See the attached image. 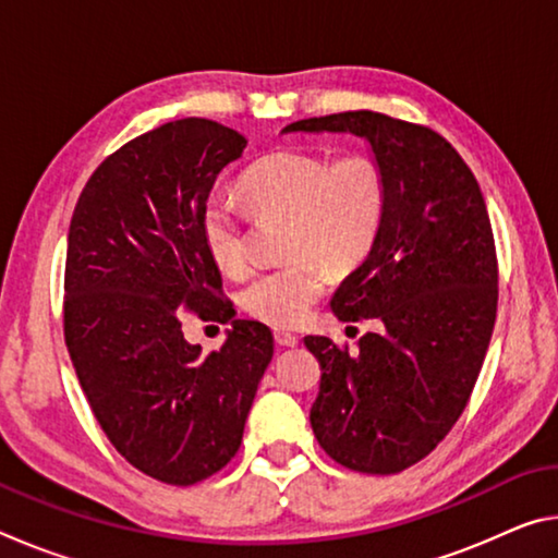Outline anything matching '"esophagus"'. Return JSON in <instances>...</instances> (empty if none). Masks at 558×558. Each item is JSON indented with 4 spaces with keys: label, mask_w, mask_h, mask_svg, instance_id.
Segmentation results:
<instances>
[{
    "label": "esophagus",
    "mask_w": 558,
    "mask_h": 558,
    "mask_svg": "<svg viewBox=\"0 0 558 558\" xmlns=\"http://www.w3.org/2000/svg\"><path fill=\"white\" fill-rule=\"evenodd\" d=\"M276 342L280 347H298L300 337L292 335V332H286V329H276Z\"/></svg>",
    "instance_id": "34e87169"
}]
</instances>
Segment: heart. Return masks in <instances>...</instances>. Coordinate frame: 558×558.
I'll return each mask as SVG.
<instances>
[{"mask_svg": "<svg viewBox=\"0 0 558 558\" xmlns=\"http://www.w3.org/2000/svg\"><path fill=\"white\" fill-rule=\"evenodd\" d=\"M241 194L256 214L288 216L286 253L295 258L260 270L241 290L245 313L276 327L305 323L327 290L328 265L349 272L366 260L389 206L384 169L372 157L332 159L302 149H276L253 162L241 177ZM202 235L216 266L226 272L243 270L239 206L209 196L202 209Z\"/></svg>", "mask_w": 558, "mask_h": 558, "instance_id": "1", "label": "heart"}]
</instances>
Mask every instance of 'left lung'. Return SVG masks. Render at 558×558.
<instances>
[{
  "mask_svg": "<svg viewBox=\"0 0 558 558\" xmlns=\"http://www.w3.org/2000/svg\"><path fill=\"white\" fill-rule=\"evenodd\" d=\"M305 135H352L384 169L379 241L332 295L342 323L379 319L359 352L307 335L323 379L315 438L339 465L391 475L448 436L483 369L497 315L493 226L477 179L448 140L372 110L298 120Z\"/></svg>",
  "mask_w": 558,
  "mask_h": 558,
  "instance_id": "left-lung-1",
  "label": "left lung"
}]
</instances>
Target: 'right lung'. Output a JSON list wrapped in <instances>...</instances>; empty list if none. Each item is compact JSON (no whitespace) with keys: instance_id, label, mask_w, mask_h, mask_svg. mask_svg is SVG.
I'll use <instances>...</instances> for the list:
<instances>
[{"instance_id":"1","label":"right lung","mask_w":558,"mask_h":558,"mask_svg":"<svg viewBox=\"0 0 558 558\" xmlns=\"http://www.w3.org/2000/svg\"><path fill=\"white\" fill-rule=\"evenodd\" d=\"M241 132L184 118L102 162L75 204L65 251V347L112 446L145 475L194 485L241 446L272 359L270 329L219 295L202 209L243 155ZM231 322L219 353L181 332L183 307Z\"/></svg>"}]
</instances>
